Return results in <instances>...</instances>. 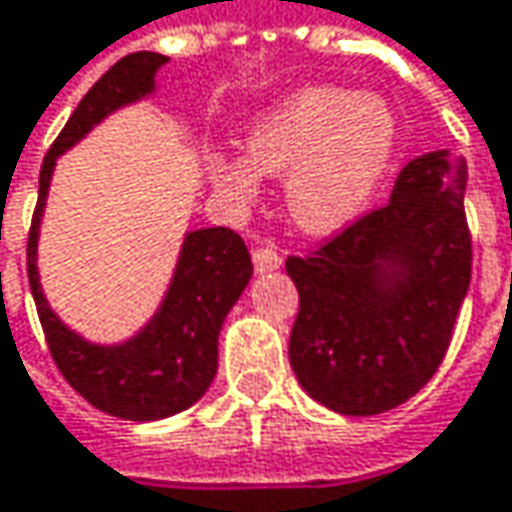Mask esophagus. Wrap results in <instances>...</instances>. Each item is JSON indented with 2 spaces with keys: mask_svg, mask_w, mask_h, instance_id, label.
<instances>
[{
  "mask_svg": "<svg viewBox=\"0 0 512 512\" xmlns=\"http://www.w3.org/2000/svg\"><path fill=\"white\" fill-rule=\"evenodd\" d=\"M279 265H282V256L276 253L274 247H256V250H253V268H256L259 274L276 271Z\"/></svg>",
  "mask_w": 512,
  "mask_h": 512,
  "instance_id": "1",
  "label": "esophagus"
}]
</instances>
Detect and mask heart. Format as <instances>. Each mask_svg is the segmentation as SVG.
<instances>
[{"label":"heart","instance_id":"b5f03b06","mask_svg":"<svg viewBox=\"0 0 512 512\" xmlns=\"http://www.w3.org/2000/svg\"><path fill=\"white\" fill-rule=\"evenodd\" d=\"M396 148V113L382 95L303 87L247 130L244 160L215 154L209 174L233 201L259 192V177H285L291 218L306 233H335L373 201Z\"/></svg>","mask_w":512,"mask_h":512}]
</instances>
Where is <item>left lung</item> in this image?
I'll list each match as a JSON object with an SVG mask.
<instances>
[{"label":"left lung","mask_w":512,"mask_h":512,"mask_svg":"<svg viewBox=\"0 0 512 512\" xmlns=\"http://www.w3.org/2000/svg\"><path fill=\"white\" fill-rule=\"evenodd\" d=\"M463 189V160L422 154L384 206L309 256H288L300 294L288 358L329 411L384 414L437 373L472 279Z\"/></svg>","instance_id":"left-lung-1"}]
</instances>
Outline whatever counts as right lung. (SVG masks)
I'll list each match as a JSON object with an SVG mask.
<instances>
[{
    "instance_id": "1",
    "label": "right lung",
    "mask_w": 512,
    "mask_h": 512,
    "mask_svg": "<svg viewBox=\"0 0 512 512\" xmlns=\"http://www.w3.org/2000/svg\"><path fill=\"white\" fill-rule=\"evenodd\" d=\"M168 57L133 52L113 63L81 98L40 168V195L28 230V285L57 370L90 405L110 417L148 422L186 411L206 393L218 370V335L253 276L244 241L230 227L186 233L160 311L125 344L101 347L75 335L49 309L37 274V236L57 157L81 142L113 110L154 92V75Z\"/></svg>"
}]
</instances>
